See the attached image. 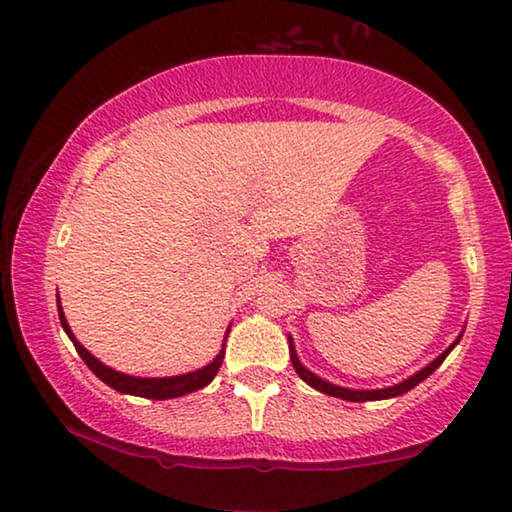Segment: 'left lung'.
I'll return each mask as SVG.
<instances>
[{
	"mask_svg": "<svg viewBox=\"0 0 512 512\" xmlns=\"http://www.w3.org/2000/svg\"><path fill=\"white\" fill-rule=\"evenodd\" d=\"M458 341H461V336H458V339L454 341V345H456ZM454 345H452V348H447L443 354H440V357H438L436 361H431L427 368L420 370V372H415L413 377L402 381V384H395V386H391V388H379V391H350V388H341V386L329 384V381L316 377L314 372H309L305 366H302V363H300L298 357H296V350H293V343H289V348H291V363H293V368H296V372L302 377V381H307V384L314 386L316 391L325 393V395H332V397H341V400H348V402H370V400H386V397H397V395H402V393H406V391H411L413 386H418L422 379H427V377L431 375V372L436 370V368L440 366V363H443V361L447 359V354L454 350Z\"/></svg>",
	"mask_w": 512,
	"mask_h": 512,
	"instance_id": "left-lung-1",
	"label": "left lung"
}]
</instances>
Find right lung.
<instances>
[{"label": "right lung", "instance_id": "add662e5", "mask_svg": "<svg viewBox=\"0 0 512 512\" xmlns=\"http://www.w3.org/2000/svg\"><path fill=\"white\" fill-rule=\"evenodd\" d=\"M58 316H60V325L67 332L69 339H72L76 352L81 354V359L88 363V368L97 375L103 384H108L110 388H115L119 393H128V395H137V397H146V400H171V397H180L187 393H194L198 388H203L210 384V381L216 377V372L221 368L223 354H225V343L223 350L219 352L210 366H205L196 372H187V375H178V377H162V379H142V377H131V375H121V372L112 370L108 366H103L99 359H94L92 354L83 348V345L74 339L72 329H69L67 320L63 316V309H60V300H58ZM230 332V329H228ZM228 339V334H225Z\"/></svg>", "mask_w": 512, "mask_h": 512}]
</instances>
